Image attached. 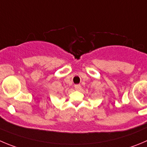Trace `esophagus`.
<instances>
[{
    "label": "esophagus",
    "mask_w": 147,
    "mask_h": 147,
    "mask_svg": "<svg viewBox=\"0 0 147 147\" xmlns=\"http://www.w3.org/2000/svg\"><path fill=\"white\" fill-rule=\"evenodd\" d=\"M75 88L76 90H80L81 89V86H80V85H75Z\"/></svg>",
    "instance_id": "obj_1"
}]
</instances>
